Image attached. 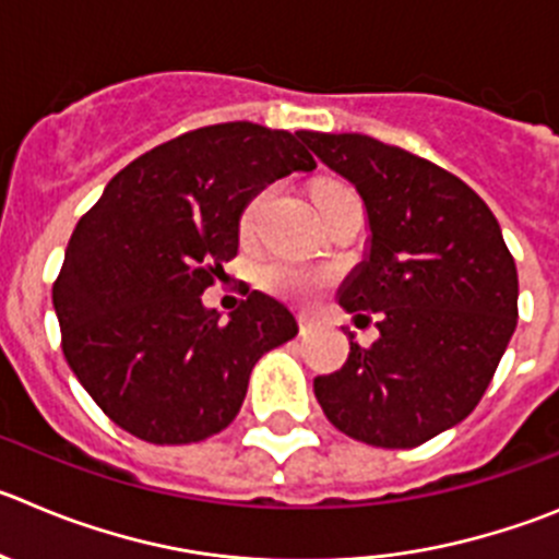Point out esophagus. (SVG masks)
<instances>
[{
  "label": "esophagus",
  "instance_id": "34e87169",
  "mask_svg": "<svg viewBox=\"0 0 559 559\" xmlns=\"http://www.w3.org/2000/svg\"><path fill=\"white\" fill-rule=\"evenodd\" d=\"M316 319H310V316H299V330H301V335H307V332H313L316 330Z\"/></svg>",
  "mask_w": 559,
  "mask_h": 559
}]
</instances>
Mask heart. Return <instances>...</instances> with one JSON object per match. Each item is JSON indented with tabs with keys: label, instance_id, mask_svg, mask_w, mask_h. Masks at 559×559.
Listing matches in <instances>:
<instances>
[{
	"label": "heart",
	"instance_id": "obj_1",
	"mask_svg": "<svg viewBox=\"0 0 559 559\" xmlns=\"http://www.w3.org/2000/svg\"><path fill=\"white\" fill-rule=\"evenodd\" d=\"M324 188L330 186H321L319 191H324ZM260 204H263V197H258L249 207L243 210V218H240L243 233H249V229L254 227ZM260 283H263L269 290H274V294L307 299V296L319 294V290L330 283V271L316 269V265L290 263V260H274V263H265L263 269H260Z\"/></svg>",
	"mask_w": 559,
	"mask_h": 559
}]
</instances>
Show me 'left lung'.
Wrapping results in <instances>:
<instances>
[{"label":"left lung","instance_id":"left-lung-1","mask_svg":"<svg viewBox=\"0 0 559 559\" xmlns=\"http://www.w3.org/2000/svg\"><path fill=\"white\" fill-rule=\"evenodd\" d=\"M366 204L368 246L337 305L380 337L313 391L368 447L409 449L477 407L519 321V271L488 204L424 157L357 132H299Z\"/></svg>","mask_w":559,"mask_h":559}]
</instances>
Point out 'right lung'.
<instances>
[{"label": "right lung", "instance_id": "obj_1", "mask_svg": "<svg viewBox=\"0 0 559 559\" xmlns=\"http://www.w3.org/2000/svg\"><path fill=\"white\" fill-rule=\"evenodd\" d=\"M313 168L299 132L229 121L160 143L107 182L66 246L52 305L66 360L110 421L177 447L238 416L254 362L299 324L260 290L229 321L202 294L238 254L246 204Z\"/></svg>", "mask_w": 559, "mask_h": 559}]
</instances>
